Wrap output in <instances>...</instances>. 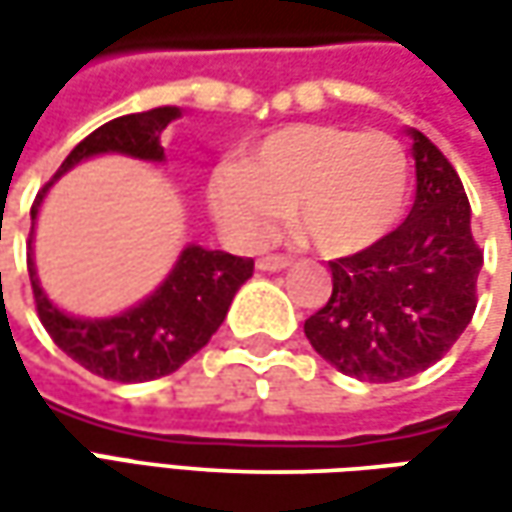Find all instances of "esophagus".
Segmentation results:
<instances>
[{"label":"esophagus","mask_w":512,"mask_h":512,"mask_svg":"<svg viewBox=\"0 0 512 512\" xmlns=\"http://www.w3.org/2000/svg\"><path fill=\"white\" fill-rule=\"evenodd\" d=\"M256 267H259V270H267V273H276V270H285V267H290V256H279V253H270V256H262V259H256Z\"/></svg>","instance_id":"1"}]
</instances>
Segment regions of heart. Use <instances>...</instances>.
Instances as JSON below:
<instances>
[{"mask_svg": "<svg viewBox=\"0 0 512 512\" xmlns=\"http://www.w3.org/2000/svg\"><path fill=\"white\" fill-rule=\"evenodd\" d=\"M410 159L399 139L336 125H290L210 179L216 222L259 245L290 210L293 230L325 256L367 250L399 225Z\"/></svg>", "mask_w": 512, "mask_h": 512, "instance_id": "heart-1", "label": "heart"}]
</instances>
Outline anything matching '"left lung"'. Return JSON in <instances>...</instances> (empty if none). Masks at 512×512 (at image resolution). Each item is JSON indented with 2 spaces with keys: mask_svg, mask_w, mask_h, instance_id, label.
Returning <instances> with one entry per match:
<instances>
[{
  "mask_svg": "<svg viewBox=\"0 0 512 512\" xmlns=\"http://www.w3.org/2000/svg\"><path fill=\"white\" fill-rule=\"evenodd\" d=\"M416 202L382 242L330 262L333 293L305 322L313 350L359 382H402L436 364L476 310L482 250L462 179L424 133L407 130Z\"/></svg>",
  "mask_w": 512,
  "mask_h": 512,
  "instance_id": "left-lung-1",
  "label": "left lung"
}]
</instances>
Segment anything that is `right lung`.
<instances>
[{
  "label": "right lung",
  "mask_w": 512,
  "mask_h": 512,
  "mask_svg": "<svg viewBox=\"0 0 512 512\" xmlns=\"http://www.w3.org/2000/svg\"><path fill=\"white\" fill-rule=\"evenodd\" d=\"M179 116L182 110L165 105L145 113L119 116L93 130L88 139H82L70 150L56 176L39 190L30 207L33 225L50 185L82 159L99 153H125L145 162H165V148L159 136ZM28 273L39 322L45 325L56 347L65 350L73 362H79L90 373L130 384L168 376L210 342V336L225 322L236 290L253 276V259L230 256L225 250H207L202 245H187L179 253L168 279L145 302L110 319L68 316L50 302L36 279L33 227L28 242Z\"/></svg>",
  "instance_id": "add662e5"
}]
</instances>
